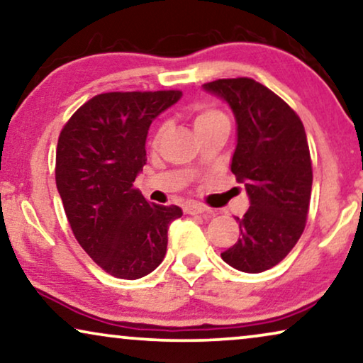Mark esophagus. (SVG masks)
I'll return each mask as SVG.
<instances>
[{"mask_svg": "<svg viewBox=\"0 0 363 363\" xmlns=\"http://www.w3.org/2000/svg\"><path fill=\"white\" fill-rule=\"evenodd\" d=\"M210 210L201 203H188L185 206V213L186 215H201V213H208Z\"/></svg>", "mask_w": 363, "mask_h": 363, "instance_id": "esophagus-1", "label": "esophagus"}]
</instances>
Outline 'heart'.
<instances>
[{"label":"heart","mask_w":363,"mask_h":363,"mask_svg":"<svg viewBox=\"0 0 363 363\" xmlns=\"http://www.w3.org/2000/svg\"><path fill=\"white\" fill-rule=\"evenodd\" d=\"M218 117H223V113L213 111V108H200V111L195 113V128L205 125V123L215 121Z\"/></svg>","instance_id":"b5f03b06"}]
</instances>
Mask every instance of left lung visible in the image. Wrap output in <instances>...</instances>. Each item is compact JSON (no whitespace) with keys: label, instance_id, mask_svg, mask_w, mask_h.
Segmentation results:
<instances>
[{"label":"left lung","instance_id":"8db88e82","mask_svg":"<svg viewBox=\"0 0 363 363\" xmlns=\"http://www.w3.org/2000/svg\"><path fill=\"white\" fill-rule=\"evenodd\" d=\"M203 89L235 113L230 167L251 205L236 218L240 238L221 257L238 271L256 274L284 259L304 231L312 190L304 125L281 97L252 79H218Z\"/></svg>","mask_w":363,"mask_h":363}]
</instances>
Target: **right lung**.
Listing matches in <instances>:
<instances>
[{
    "label": "right lung",
    "instance_id": "obj_1",
    "mask_svg": "<svg viewBox=\"0 0 363 363\" xmlns=\"http://www.w3.org/2000/svg\"><path fill=\"white\" fill-rule=\"evenodd\" d=\"M180 91L99 94L79 107L59 135L56 185L74 236L108 274L140 279L160 264L167 231L183 215L148 203L133 182L147 163L152 122Z\"/></svg>",
    "mask_w": 363,
    "mask_h": 363
}]
</instances>
